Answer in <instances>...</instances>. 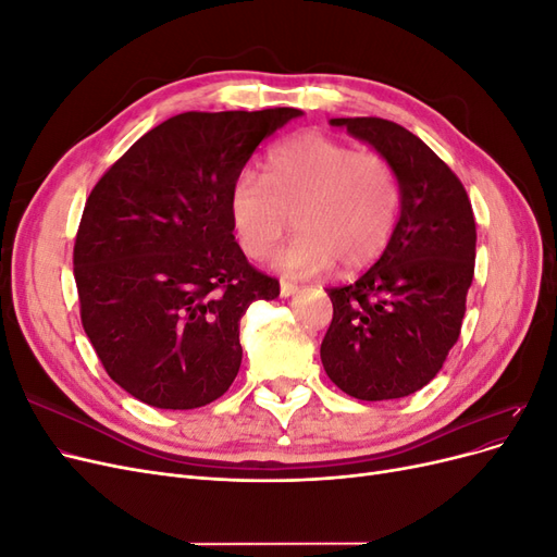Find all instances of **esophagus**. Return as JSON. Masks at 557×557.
Segmentation results:
<instances>
[{
    "mask_svg": "<svg viewBox=\"0 0 557 557\" xmlns=\"http://www.w3.org/2000/svg\"><path fill=\"white\" fill-rule=\"evenodd\" d=\"M297 293V285L290 281H281V297H290Z\"/></svg>",
    "mask_w": 557,
    "mask_h": 557,
    "instance_id": "34e87169",
    "label": "esophagus"
}]
</instances>
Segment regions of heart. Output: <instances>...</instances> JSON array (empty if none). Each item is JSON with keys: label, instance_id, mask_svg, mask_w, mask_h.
Returning <instances> with one entry per match:
<instances>
[{"label": "heart", "instance_id": "heart-1", "mask_svg": "<svg viewBox=\"0 0 557 557\" xmlns=\"http://www.w3.org/2000/svg\"><path fill=\"white\" fill-rule=\"evenodd\" d=\"M401 185L393 162L356 150L323 132H301L264 158V176L244 172L232 183L230 213L246 256L262 260L290 230L297 237L276 264L295 276L372 264L393 237Z\"/></svg>", "mask_w": 557, "mask_h": 557}]
</instances>
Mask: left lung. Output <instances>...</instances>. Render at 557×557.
I'll return each instance as SVG.
<instances>
[{
  "label": "left lung",
  "instance_id": "left-lung-1",
  "mask_svg": "<svg viewBox=\"0 0 557 557\" xmlns=\"http://www.w3.org/2000/svg\"><path fill=\"white\" fill-rule=\"evenodd\" d=\"M393 162L401 211L379 262L327 288L332 323L320 360L356 399L407 397L444 367L474 278L476 221L465 185L416 134L383 117H332Z\"/></svg>",
  "mask_w": 557,
  "mask_h": 557
}]
</instances>
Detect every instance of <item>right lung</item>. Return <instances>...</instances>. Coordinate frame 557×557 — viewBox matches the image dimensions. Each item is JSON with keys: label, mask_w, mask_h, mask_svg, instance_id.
Here are the masks:
<instances>
[{"label": "right lung", "mask_w": 557, "mask_h": 557, "mask_svg": "<svg viewBox=\"0 0 557 557\" xmlns=\"http://www.w3.org/2000/svg\"><path fill=\"white\" fill-rule=\"evenodd\" d=\"M299 109L185 111L97 181L74 244L81 323L107 374L144 404L197 409L242 367L239 320L276 299L234 242L230 190Z\"/></svg>", "instance_id": "1"}]
</instances>
